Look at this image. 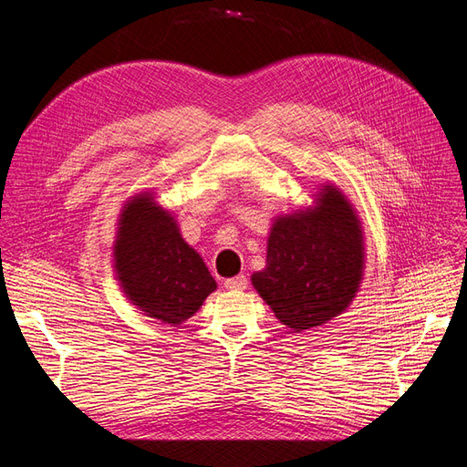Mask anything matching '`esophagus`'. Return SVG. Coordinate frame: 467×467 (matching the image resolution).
Masks as SVG:
<instances>
[{"instance_id": "1", "label": "esophagus", "mask_w": 467, "mask_h": 467, "mask_svg": "<svg viewBox=\"0 0 467 467\" xmlns=\"http://www.w3.org/2000/svg\"><path fill=\"white\" fill-rule=\"evenodd\" d=\"M223 285H225V288H228V290H244V288H247V278L244 275H237L234 278L225 280Z\"/></svg>"}]
</instances>
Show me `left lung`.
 <instances>
[{"instance_id":"8db88e82","label":"left lung","mask_w":467,"mask_h":467,"mask_svg":"<svg viewBox=\"0 0 467 467\" xmlns=\"http://www.w3.org/2000/svg\"><path fill=\"white\" fill-rule=\"evenodd\" d=\"M364 276V232L355 206L333 182L314 204L276 216L266 265L251 285L290 333L319 327L357 298Z\"/></svg>"}]
</instances>
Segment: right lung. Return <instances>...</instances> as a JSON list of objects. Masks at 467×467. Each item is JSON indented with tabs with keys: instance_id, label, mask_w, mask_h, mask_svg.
<instances>
[{
	"instance_id": "obj_1",
	"label": "right lung",
	"mask_w": 467,
	"mask_h": 467,
	"mask_svg": "<svg viewBox=\"0 0 467 467\" xmlns=\"http://www.w3.org/2000/svg\"><path fill=\"white\" fill-rule=\"evenodd\" d=\"M112 266L126 300L169 325L192 317L218 286L202 257L182 239L173 212L155 202L153 191L122 204Z\"/></svg>"
}]
</instances>
